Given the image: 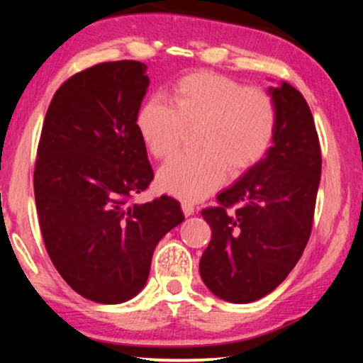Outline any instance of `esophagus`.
Here are the masks:
<instances>
[{"instance_id": "1", "label": "esophagus", "mask_w": 363, "mask_h": 363, "mask_svg": "<svg viewBox=\"0 0 363 363\" xmlns=\"http://www.w3.org/2000/svg\"><path fill=\"white\" fill-rule=\"evenodd\" d=\"M181 206H182V213L186 214V216H192L195 213V206L192 203H189V201H182Z\"/></svg>"}]
</instances>
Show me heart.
<instances>
[{"label":"heart","instance_id":"obj_1","mask_svg":"<svg viewBox=\"0 0 363 363\" xmlns=\"http://www.w3.org/2000/svg\"><path fill=\"white\" fill-rule=\"evenodd\" d=\"M169 107L147 101L134 126L145 150L168 160L179 150L187 131L196 130L195 149L160 169L158 186L177 199L210 196L225 181L243 176L267 155L277 133L279 112L266 89L247 88L214 72H194L171 86Z\"/></svg>","mask_w":363,"mask_h":363}]
</instances>
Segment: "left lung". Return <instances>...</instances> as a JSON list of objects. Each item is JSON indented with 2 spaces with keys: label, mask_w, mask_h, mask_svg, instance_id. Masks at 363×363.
<instances>
[{
  "label": "left lung",
  "mask_w": 363,
  "mask_h": 363,
  "mask_svg": "<svg viewBox=\"0 0 363 363\" xmlns=\"http://www.w3.org/2000/svg\"><path fill=\"white\" fill-rule=\"evenodd\" d=\"M269 91L279 112L272 147L218 195L216 206L201 211L211 240L200 275L229 303H253L275 290L296 266L314 223L322 173L314 116L291 84Z\"/></svg>",
  "instance_id": "obj_1"
}]
</instances>
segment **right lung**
I'll list each match as a JSON object with an SVG mask.
<instances>
[{"instance_id": "1", "label": "right lung", "mask_w": 363, "mask_h": 363, "mask_svg": "<svg viewBox=\"0 0 363 363\" xmlns=\"http://www.w3.org/2000/svg\"><path fill=\"white\" fill-rule=\"evenodd\" d=\"M147 86L138 60L93 65L60 86L43 123L33 173L43 242L62 279L94 303L136 296L157 243L184 220L168 195L133 203L153 179L134 126Z\"/></svg>"}]
</instances>
